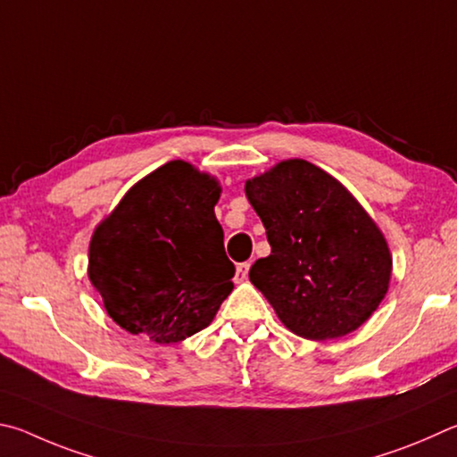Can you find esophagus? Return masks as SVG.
Here are the masks:
<instances>
[{
	"instance_id": "esophagus-1",
	"label": "esophagus",
	"mask_w": 457,
	"mask_h": 457,
	"mask_svg": "<svg viewBox=\"0 0 457 457\" xmlns=\"http://www.w3.org/2000/svg\"><path fill=\"white\" fill-rule=\"evenodd\" d=\"M249 269H251V262H241V265H237L235 283H245L246 277H249Z\"/></svg>"
}]
</instances>
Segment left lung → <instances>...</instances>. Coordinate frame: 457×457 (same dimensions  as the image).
<instances>
[{"instance_id": "obj_1", "label": "left lung", "mask_w": 457, "mask_h": 457, "mask_svg": "<svg viewBox=\"0 0 457 457\" xmlns=\"http://www.w3.org/2000/svg\"><path fill=\"white\" fill-rule=\"evenodd\" d=\"M270 254L249 270L287 329L311 341L355 331L386 297V237L343 184L301 158L246 180Z\"/></svg>"}]
</instances>
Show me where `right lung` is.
I'll return each instance as SVG.
<instances>
[{
	"label": "right lung",
	"instance_id": "1",
	"mask_svg": "<svg viewBox=\"0 0 457 457\" xmlns=\"http://www.w3.org/2000/svg\"><path fill=\"white\" fill-rule=\"evenodd\" d=\"M220 184L184 160L144 176L96 227L87 277L112 321L168 345L212 323L235 265L214 216Z\"/></svg>",
	"mask_w": 457,
	"mask_h": 457
}]
</instances>
